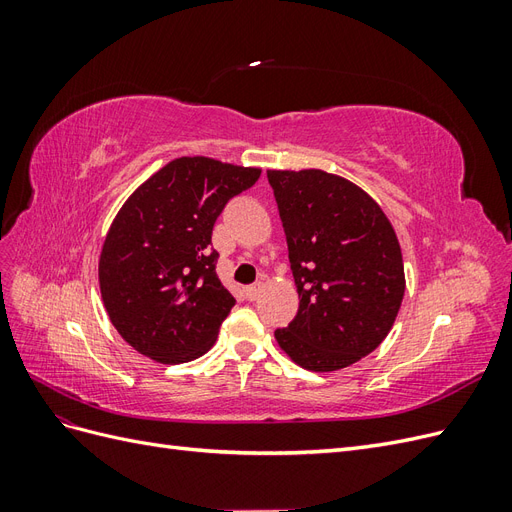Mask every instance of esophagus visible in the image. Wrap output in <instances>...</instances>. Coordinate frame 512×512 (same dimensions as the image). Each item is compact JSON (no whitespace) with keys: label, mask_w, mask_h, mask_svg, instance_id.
<instances>
[{"label":"esophagus","mask_w":512,"mask_h":512,"mask_svg":"<svg viewBox=\"0 0 512 512\" xmlns=\"http://www.w3.org/2000/svg\"><path fill=\"white\" fill-rule=\"evenodd\" d=\"M260 290H262V280H256L254 284H250V286L245 288L247 299H250V301H256V299H258V294H260Z\"/></svg>","instance_id":"1"}]
</instances>
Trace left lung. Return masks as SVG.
Listing matches in <instances>:
<instances>
[{
	"instance_id": "obj_1",
	"label": "left lung",
	"mask_w": 512,
	"mask_h": 512,
	"mask_svg": "<svg viewBox=\"0 0 512 512\" xmlns=\"http://www.w3.org/2000/svg\"><path fill=\"white\" fill-rule=\"evenodd\" d=\"M288 241L299 312L275 339L309 371H337L389 335L406 292L404 258L380 205L320 168L267 170Z\"/></svg>"
}]
</instances>
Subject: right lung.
Masks as SVG:
<instances>
[{"label": "right lung", "mask_w": 512, "mask_h": 512, "mask_svg": "<svg viewBox=\"0 0 512 512\" xmlns=\"http://www.w3.org/2000/svg\"><path fill=\"white\" fill-rule=\"evenodd\" d=\"M260 168L177 158L138 185L106 232L98 277L117 333L149 359L177 365L218 339L235 297L222 286L213 224Z\"/></svg>", "instance_id": "add662e5"}]
</instances>
